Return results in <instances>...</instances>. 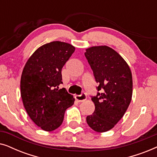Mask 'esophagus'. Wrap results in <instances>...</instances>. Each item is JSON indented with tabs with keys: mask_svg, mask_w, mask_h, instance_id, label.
I'll use <instances>...</instances> for the list:
<instances>
[{
	"mask_svg": "<svg viewBox=\"0 0 157 157\" xmlns=\"http://www.w3.org/2000/svg\"><path fill=\"white\" fill-rule=\"evenodd\" d=\"M75 98H76V100L78 102H83V101H84L86 99V94L83 93V94H81V95L75 96Z\"/></svg>",
	"mask_w": 157,
	"mask_h": 157,
	"instance_id": "obj_1",
	"label": "esophagus"
}]
</instances>
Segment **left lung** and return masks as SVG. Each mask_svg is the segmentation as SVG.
<instances>
[{
	"instance_id": "8db88e82",
	"label": "left lung",
	"mask_w": 157,
	"mask_h": 157,
	"mask_svg": "<svg viewBox=\"0 0 157 157\" xmlns=\"http://www.w3.org/2000/svg\"><path fill=\"white\" fill-rule=\"evenodd\" d=\"M85 56L98 86L92 96L93 114L87 116L88 125L97 132L110 130L123 117L132 97L133 81L130 68L124 59L110 47L87 48Z\"/></svg>"
}]
</instances>
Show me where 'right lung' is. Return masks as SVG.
Here are the masks:
<instances>
[{
  "label": "right lung",
  "instance_id": "right-lung-1",
  "mask_svg": "<svg viewBox=\"0 0 157 157\" xmlns=\"http://www.w3.org/2000/svg\"><path fill=\"white\" fill-rule=\"evenodd\" d=\"M75 51L65 42L44 44L34 52L23 68L21 95L25 111L43 130L51 132L61 125L64 113L74 103V98L62 82L61 69Z\"/></svg>",
  "mask_w": 157,
  "mask_h": 157
}]
</instances>
